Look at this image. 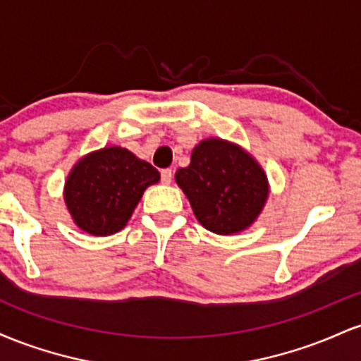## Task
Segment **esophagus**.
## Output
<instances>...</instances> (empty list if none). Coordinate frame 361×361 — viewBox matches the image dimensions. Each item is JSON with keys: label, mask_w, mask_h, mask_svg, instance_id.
Masks as SVG:
<instances>
[{"label": "esophagus", "mask_w": 361, "mask_h": 361, "mask_svg": "<svg viewBox=\"0 0 361 361\" xmlns=\"http://www.w3.org/2000/svg\"><path fill=\"white\" fill-rule=\"evenodd\" d=\"M161 181H163L164 185H169L173 181V171L171 169H163L161 171Z\"/></svg>", "instance_id": "1"}]
</instances>
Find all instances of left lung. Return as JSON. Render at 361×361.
<instances>
[{"label":"left lung","instance_id":"1","mask_svg":"<svg viewBox=\"0 0 361 361\" xmlns=\"http://www.w3.org/2000/svg\"><path fill=\"white\" fill-rule=\"evenodd\" d=\"M176 183L188 197L195 217L215 234L250 227L263 209L268 183L263 169L241 147L222 139L202 140Z\"/></svg>","mask_w":361,"mask_h":361}]
</instances>
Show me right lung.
Segmentation results:
<instances>
[{
  "label": "right lung",
  "instance_id": "1",
  "mask_svg": "<svg viewBox=\"0 0 361 361\" xmlns=\"http://www.w3.org/2000/svg\"><path fill=\"white\" fill-rule=\"evenodd\" d=\"M159 171L122 147H105L82 157L66 181L64 198L74 222L93 235L123 229L144 190Z\"/></svg>",
  "mask_w": 361,
  "mask_h": 361
}]
</instances>
